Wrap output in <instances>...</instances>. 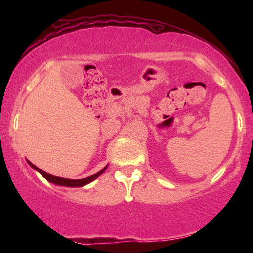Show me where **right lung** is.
<instances>
[{
    "label": "right lung",
    "mask_w": 253,
    "mask_h": 253,
    "mask_svg": "<svg viewBox=\"0 0 253 253\" xmlns=\"http://www.w3.org/2000/svg\"><path fill=\"white\" fill-rule=\"evenodd\" d=\"M28 164L31 166V168L33 169H36L37 172H39L42 176H43L46 181H49L50 183L52 184H55V185H60V186H68V187H80V186H84L87 185V184L91 183L92 181H95V179L97 177H99L100 175L105 172V170L107 169V168H108V164H107L104 169H102L101 170H99V172L91 175V176L89 177H85V178H81V179H70V178H63V177H58V176H53V175L51 174H48L45 173L44 170L40 169L39 168H37L36 165H33L31 162L28 161Z\"/></svg>",
    "instance_id": "add662e5"
}]
</instances>
